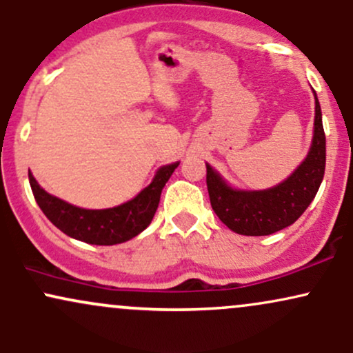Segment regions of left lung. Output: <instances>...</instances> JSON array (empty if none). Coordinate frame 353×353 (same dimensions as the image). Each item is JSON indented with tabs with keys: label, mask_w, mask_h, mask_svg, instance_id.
<instances>
[{
	"label": "left lung",
	"mask_w": 353,
	"mask_h": 353,
	"mask_svg": "<svg viewBox=\"0 0 353 353\" xmlns=\"http://www.w3.org/2000/svg\"><path fill=\"white\" fill-rule=\"evenodd\" d=\"M314 125V141L307 159L289 179L272 189L236 190L208 165L210 205L230 230L241 236H269L294 224L309 208L325 172V132L317 96Z\"/></svg>",
	"instance_id": "left-lung-1"
}]
</instances>
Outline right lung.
<instances>
[{
    "instance_id": "1",
    "label": "right lung",
    "mask_w": 353,
    "mask_h": 353,
    "mask_svg": "<svg viewBox=\"0 0 353 353\" xmlns=\"http://www.w3.org/2000/svg\"><path fill=\"white\" fill-rule=\"evenodd\" d=\"M177 165L179 163L161 168L151 184L141 190L132 201L103 210L81 209L68 204L39 188L33 174L28 172V177H30L34 199L44 216L66 236L88 242V244L114 245L136 237L151 224L159 205L163 188Z\"/></svg>"
}]
</instances>
